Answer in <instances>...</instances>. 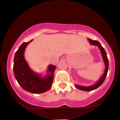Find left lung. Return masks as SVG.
Instances as JSON below:
<instances>
[{"mask_svg":"<svg viewBox=\"0 0 120 120\" xmlns=\"http://www.w3.org/2000/svg\"><path fill=\"white\" fill-rule=\"evenodd\" d=\"M88 41H89L90 43L92 45H95V46H97L100 49V52H101V56H102V58L103 61H104V64H105V69H104V74L102 76L100 77V78L99 79L97 82H96L94 85H91L90 86H79L78 85H75V87L78 89V90H81L82 91H93L94 90H95L96 89L98 88L100 85L103 83L104 80H105L106 77H107V73L108 71V67H109V63H108V59L107 57V53L105 49L102 46L100 45V43L98 41H93V40L91 39H88Z\"/></svg>","mask_w":120,"mask_h":120,"instance_id":"1","label":"left lung"}]
</instances>
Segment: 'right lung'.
<instances>
[{
  "label": "right lung",
  "mask_w": 120,
  "mask_h": 120,
  "mask_svg": "<svg viewBox=\"0 0 120 120\" xmlns=\"http://www.w3.org/2000/svg\"><path fill=\"white\" fill-rule=\"evenodd\" d=\"M32 40L23 43L16 51L13 61V73L17 82L24 90L31 93L41 94L51 87L56 67L53 65L48 66L47 74L44 77L31 70L25 59L24 53L27 45Z\"/></svg>",
  "instance_id": "add662e5"
}]
</instances>
